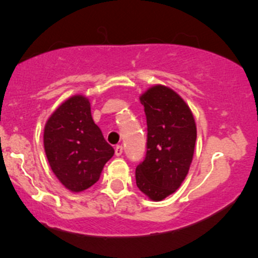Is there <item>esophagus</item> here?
I'll return each instance as SVG.
<instances>
[{
  "label": "esophagus",
  "mask_w": 258,
  "mask_h": 258,
  "mask_svg": "<svg viewBox=\"0 0 258 258\" xmlns=\"http://www.w3.org/2000/svg\"><path fill=\"white\" fill-rule=\"evenodd\" d=\"M122 149H123L122 146H116V147H115V155L120 156L121 154H122Z\"/></svg>",
  "instance_id": "1"
}]
</instances>
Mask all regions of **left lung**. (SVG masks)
<instances>
[{"label": "left lung", "instance_id": "1", "mask_svg": "<svg viewBox=\"0 0 258 258\" xmlns=\"http://www.w3.org/2000/svg\"><path fill=\"white\" fill-rule=\"evenodd\" d=\"M147 116V154L136 167L139 190L160 201L179 188L193 160L197 126L190 109L166 86L141 96Z\"/></svg>", "mask_w": 258, "mask_h": 258}]
</instances>
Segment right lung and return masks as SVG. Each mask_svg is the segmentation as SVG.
Returning a JSON list of instances; mask_svg holds the SVG:
<instances>
[{"label":"right lung","mask_w":258,"mask_h":258,"mask_svg":"<svg viewBox=\"0 0 258 258\" xmlns=\"http://www.w3.org/2000/svg\"><path fill=\"white\" fill-rule=\"evenodd\" d=\"M43 144L53 173L75 193L93 185L114 155L92 119L90 100L81 94L70 97L49 116Z\"/></svg>","instance_id":"right-lung-1"}]
</instances>
